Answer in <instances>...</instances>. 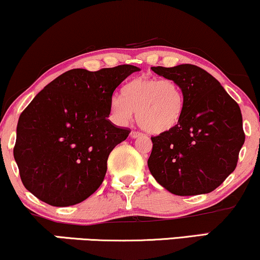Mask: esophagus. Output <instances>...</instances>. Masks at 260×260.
Instances as JSON below:
<instances>
[{"label":"esophagus","mask_w":260,"mask_h":260,"mask_svg":"<svg viewBox=\"0 0 260 260\" xmlns=\"http://www.w3.org/2000/svg\"><path fill=\"white\" fill-rule=\"evenodd\" d=\"M130 136L133 137V139H136V137H140V136H142V133H140V131H135V130H133L130 133Z\"/></svg>","instance_id":"esophagus-1"}]
</instances>
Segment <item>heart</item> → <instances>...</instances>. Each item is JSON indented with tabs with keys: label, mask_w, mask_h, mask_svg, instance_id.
Here are the masks:
<instances>
[{
	"label": "heart",
	"mask_w": 260,
	"mask_h": 260,
	"mask_svg": "<svg viewBox=\"0 0 260 260\" xmlns=\"http://www.w3.org/2000/svg\"><path fill=\"white\" fill-rule=\"evenodd\" d=\"M111 110L120 123L130 120L136 112L137 121L150 134L174 129L184 110V95L172 79L137 77L124 86L123 96L112 99Z\"/></svg>",
	"instance_id": "heart-1"
}]
</instances>
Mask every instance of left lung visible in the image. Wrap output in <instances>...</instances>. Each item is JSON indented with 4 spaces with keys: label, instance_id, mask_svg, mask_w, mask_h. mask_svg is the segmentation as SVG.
<instances>
[{
    "label": "left lung",
    "instance_id": "left-lung-1",
    "mask_svg": "<svg viewBox=\"0 0 260 260\" xmlns=\"http://www.w3.org/2000/svg\"><path fill=\"white\" fill-rule=\"evenodd\" d=\"M152 70L181 86L184 110L174 129L152 137L150 174L172 194L211 193L238 165L245 142L239 105L200 67L183 63Z\"/></svg>",
    "mask_w": 260,
    "mask_h": 260
}]
</instances>
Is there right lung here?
Instances as JSON below:
<instances>
[{
	"label": "right lung",
	"instance_id": "add662e5",
	"mask_svg": "<svg viewBox=\"0 0 260 260\" xmlns=\"http://www.w3.org/2000/svg\"><path fill=\"white\" fill-rule=\"evenodd\" d=\"M140 71L119 65L70 70L44 86L22 111L14 159L22 184L52 206L82 203L100 187L113 148L129 136L107 118L118 85Z\"/></svg>",
	"mask_w": 260,
	"mask_h": 260
}]
</instances>
